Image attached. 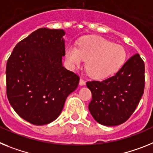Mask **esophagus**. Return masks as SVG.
Instances as JSON below:
<instances>
[{"instance_id":"esophagus-1","label":"esophagus","mask_w":153,"mask_h":153,"mask_svg":"<svg viewBox=\"0 0 153 153\" xmlns=\"http://www.w3.org/2000/svg\"><path fill=\"white\" fill-rule=\"evenodd\" d=\"M79 85H82V86L85 85V81L84 79L81 78L80 81H79Z\"/></svg>"}]
</instances>
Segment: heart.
I'll return each mask as SVG.
<instances>
[{
    "label": "heart",
    "mask_w": 153,
    "mask_h": 153,
    "mask_svg": "<svg viewBox=\"0 0 153 153\" xmlns=\"http://www.w3.org/2000/svg\"><path fill=\"white\" fill-rule=\"evenodd\" d=\"M65 57L71 68L78 67L86 60L85 68L90 76L104 79L119 71L126 59V51L123 46L115 45L99 36L85 37L80 41L78 48L69 45Z\"/></svg>",
    "instance_id": "obj_1"
}]
</instances>
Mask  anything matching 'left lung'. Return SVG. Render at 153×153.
Listing matches in <instances>:
<instances>
[{
  "mask_svg": "<svg viewBox=\"0 0 153 153\" xmlns=\"http://www.w3.org/2000/svg\"><path fill=\"white\" fill-rule=\"evenodd\" d=\"M92 95L88 109L96 122L106 126L129 119L144 92L145 64L139 54L128 59L114 76L88 82Z\"/></svg>",
  "mask_w": 153,
  "mask_h": 153,
  "instance_id": "1",
  "label": "left lung"
}]
</instances>
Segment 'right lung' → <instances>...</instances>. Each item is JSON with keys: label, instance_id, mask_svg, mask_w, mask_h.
<instances>
[{"label": "right lung", "instance_id": "obj_1", "mask_svg": "<svg viewBox=\"0 0 153 153\" xmlns=\"http://www.w3.org/2000/svg\"><path fill=\"white\" fill-rule=\"evenodd\" d=\"M65 34L62 29H38L16 45L7 62L9 102L35 126L55 120L79 83L78 75L62 65Z\"/></svg>", "mask_w": 153, "mask_h": 153}]
</instances>
